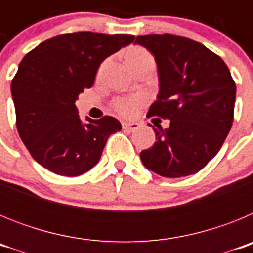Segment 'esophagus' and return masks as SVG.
<instances>
[{
  "mask_svg": "<svg viewBox=\"0 0 253 253\" xmlns=\"http://www.w3.org/2000/svg\"><path fill=\"white\" fill-rule=\"evenodd\" d=\"M139 128V124L138 123H123V129L125 130H135V129Z\"/></svg>",
  "mask_w": 253,
  "mask_h": 253,
  "instance_id": "obj_1",
  "label": "esophagus"
}]
</instances>
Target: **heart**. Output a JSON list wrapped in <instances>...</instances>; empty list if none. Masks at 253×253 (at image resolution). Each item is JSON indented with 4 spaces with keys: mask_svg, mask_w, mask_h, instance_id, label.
I'll return each mask as SVG.
<instances>
[{
    "mask_svg": "<svg viewBox=\"0 0 253 253\" xmlns=\"http://www.w3.org/2000/svg\"><path fill=\"white\" fill-rule=\"evenodd\" d=\"M147 60H153V58L142 46H134V48L129 49L128 53H126V62H128V64L130 67L137 66V64L147 62ZM140 105H142V99H139V97L119 99L115 101V109L122 115L129 116L133 115Z\"/></svg>",
    "mask_w": 253,
    "mask_h": 253,
    "instance_id": "obj_1",
    "label": "heart"
}]
</instances>
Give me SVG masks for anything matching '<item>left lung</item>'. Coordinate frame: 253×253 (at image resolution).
Segmentation results:
<instances>
[{
    "label": "left lung",
    "mask_w": 253,
    "mask_h": 253,
    "mask_svg": "<svg viewBox=\"0 0 253 253\" xmlns=\"http://www.w3.org/2000/svg\"><path fill=\"white\" fill-rule=\"evenodd\" d=\"M134 43L151 51L157 63L160 91L148 116L169 119L167 129L153 128L157 142L140 152V160L163 177L194 175L231 130L236 102L231 72L219 55L189 38L149 34Z\"/></svg>",
    "instance_id": "1"
}]
</instances>
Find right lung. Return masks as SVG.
Returning a JSON list of instances; mask_svg holds the SVG:
<instances>
[{
	"instance_id": "1",
	"label": "right lung",
	"mask_w": 253,
	"mask_h": 253,
	"mask_svg": "<svg viewBox=\"0 0 253 253\" xmlns=\"http://www.w3.org/2000/svg\"><path fill=\"white\" fill-rule=\"evenodd\" d=\"M129 34L78 31L46 39L29 51L11 84L19 135L35 161L60 176H80L100 161L113 116L82 122L75 102L100 64L134 40Z\"/></svg>"
}]
</instances>
